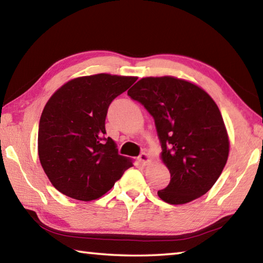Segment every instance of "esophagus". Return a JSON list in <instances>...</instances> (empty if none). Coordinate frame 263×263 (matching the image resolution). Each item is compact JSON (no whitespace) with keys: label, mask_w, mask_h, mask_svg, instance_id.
Returning <instances> with one entry per match:
<instances>
[{"label":"esophagus","mask_w":263,"mask_h":263,"mask_svg":"<svg viewBox=\"0 0 263 263\" xmlns=\"http://www.w3.org/2000/svg\"><path fill=\"white\" fill-rule=\"evenodd\" d=\"M138 161L145 166V164H147L148 161H149V155L147 153H145V152L140 153L139 157H138Z\"/></svg>","instance_id":"obj_1"}]
</instances>
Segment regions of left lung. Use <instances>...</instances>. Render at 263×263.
<instances>
[{"instance_id": "obj_1", "label": "left lung", "mask_w": 263, "mask_h": 263, "mask_svg": "<svg viewBox=\"0 0 263 263\" xmlns=\"http://www.w3.org/2000/svg\"><path fill=\"white\" fill-rule=\"evenodd\" d=\"M127 95L152 116L161 159L171 182L158 191L169 204H185L208 193L229 158L230 141L221 114L208 92L173 77L144 78Z\"/></svg>"}]
</instances>
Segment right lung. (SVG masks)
<instances>
[{"label": "right lung", "mask_w": 263, "mask_h": 263, "mask_svg": "<svg viewBox=\"0 0 263 263\" xmlns=\"http://www.w3.org/2000/svg\"><path fill=\"white\" fill-rule=\"evenodd\" d=\"M137 78L96 74L70 80L51 96L38 128L42 167L57 190L89 202L112 188L130 159L106 137L109 105Z\"/></svg>", "instance_id": "add662e5"}]
</instances>
